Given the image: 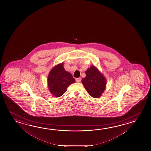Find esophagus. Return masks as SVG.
<instances>
[{
	"mask_svg": "<svg viewBox=\"0 0 151 151\" xmlns=\"http://www.w3.org/2000/svg\"><path fill=\"white\" fill-rule=\"evenodd\" d=\"M76 81L77 83H79L81 81V78H76Z\"/></svg>",
	"mask_w": 151,
	"mask_h": 151,
	"instance_id": "esophagus-1",
	"label": "esophagus"
}]
</instances>
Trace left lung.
Masks as SVG:
<instances>
[{
	"instance_id": "obj_1",
	"label": "left lung",
	"mask_w": 151,
	"mask_h": 151,
	"mask_svg": "<svg viewBox=\"0 0 151 151\" xmlns=\"http://www.w3.org/2000/svg\"><path fill=\"white\" fill-rule=\"evenodd\" d=\"M106 79L94 66L86 71V77L82 83L87 92L93 98H98L104 92L106 86Z\"/></svg>"
}]
</instances>
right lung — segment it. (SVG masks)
Listing matches in <instances>:
<instances>
[{
	"mask_svg": "<svg viewBox=\"0 0 151 151\" xmlns=\"http://www.w3.org/2000/svg\"><path fill=\"white\" fill-rule=\"evenodd\" d=\"M75 81L72 75L65 70L63 63L55 66L48 75L49 90L56 97L61 96L66 92L68 86Z\"/></svg>",
	"mask_w": 151,
	"mask_h": 151,
	"instance_id": "add662e5",
	"label": "right lung"
}]
</instances>
